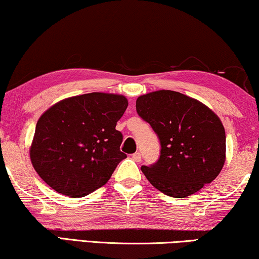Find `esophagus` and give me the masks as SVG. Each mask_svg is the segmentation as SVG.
Instances as JSON below:
<instances>
[{
  "label": "esophagus",
  "mask_w": 259,
  "mask_h": 259,
  "mask_svg": "<svg viewBox=\"0 0 259 259\" xmlns=\"http://www.w3.org/2000/svg\"><path fill=\"white\" fill-rule=\"evenodd\" d=\"M132 159L136 162H140L141 161V154L139 153V152H137V153L132 154Z\"/></svg>",
  "instance_id": "esophagus-1"
}]
</instances>
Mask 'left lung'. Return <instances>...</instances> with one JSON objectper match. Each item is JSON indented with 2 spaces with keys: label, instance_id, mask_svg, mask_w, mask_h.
Masks as SVG:
<instances>
[{
  "label": "left lung",
  "instance_id": "1",
  "mask_svg": "<svg viewBox=\"0 0 259 259\" xmlns=\"http://www.w3.org/2000/svg\"><path fill=\"white\" fill-rule=\"evenodd\" d=\"M137 112L160 140L159 160L141 171L160 192L185 198L217 178L225 162L224 126L196 99L155 91L137 99Z\"/></svg>",
  "mask_w": 259,
  "mask_h": 259
}]
</instances>
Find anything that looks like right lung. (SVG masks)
Masks as SVG:
<instances>
[{
    "label": "right lung",
    "instance_id": "right-lung-1",
    "mask_svg": "<svg viewBox=\"0 0 259 259\" xmlns=\"http://www.w3.org/2000/svg\"><path fill=\"white\" fill-rule=\"evenodd\" d=\"M128 101L123 95L88 93L56 102L40 116L29 154L33 167L56 192L84 197L100 189L126 154L115 130Z\"/></svg>",
    "mask_w": 259,
    "mask_h": 259
}]
</instances>
